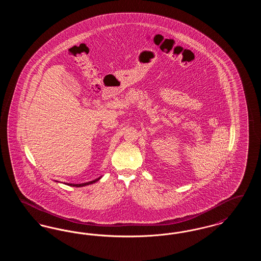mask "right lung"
<instances>
[{"instance_id":"1","label":"right lung","mask_w":261,"mask_h":261,"mask_svg":"<svg viewBox=\"0 0 261 261\" xmlns=\"http://www.w3.org/2000/svg\"><path fill=\"white\" fill-rule=\"evenodd\" d=\"M101 177H102V176H99V178H97V179H95V180H93V181H89V182H86V183H81V184H74V183H65V185H67V186L77 187V188H80V187L88 186V185H91V184H94V183L98 182V181H99V179H100ZM55 182L59 183V181H55ZM63 184H64V183H63Z\"/></svg>"}]
</instances>
